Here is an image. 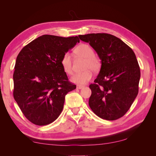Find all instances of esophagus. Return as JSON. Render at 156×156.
<instances>
[{
	"label": "esophagus",
	"instance_id": "esophagus-1",
	"mask_svg": "<svg viewBox=\"0 0 156 156\" xmlns=\"http://www.w3.org/2000/svg\"><path fill=\"white\" fill-rule=\"evenodd\" d=\"M77 89H82L84 88V86H82V85H79V84H78V85H77L76 87Z\"/></svg>",
	"mask_w": 156,
	"mask_h": 156
}]
</instances>
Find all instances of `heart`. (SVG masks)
Instances as JSON below:
<instances>
[{
	"mask_svg": "<svg viewBox=\"0 0 156 156\" xmlns=\"http://www.w3.org/2000/svg\"><path fill=\"white\" fill-rule=\"evenodd\" d=\"M74 52L77 56L85 58L83 67L85 70L73 75L71 77V81L74 83L84 84L92 79L93 76L92 71L96 73L100 71L101 66V60L94 55L93 49L87 44H82L78 45L75 49ZM60 63L66 73L68 75L73 73L72 56L69 53H66L63 55Z\"/></svg>",
	"mask_w": 156,
	"mask_h": 156,
	"instance_id": "1",
	"label": "heart"
}]
</instances>
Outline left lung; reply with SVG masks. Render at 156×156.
<instances>
[{"instance_id":"left-lung-1","label":"left lung","mask_w":156,"mask_h":156,"mask_svg":"<svg viewBox=\"0 0 156 156\" xmlns=\"http://www.w3.org/2000/svg\"><path fill=\"white\" fill-rule=\"evenodd\" d=\"M101 60V66L94 83L88 104L101 119L115 120L129 109L139 92L140 68L133 51L119 37L97 33L79 35Z\"/></svg>"}]
</instances>
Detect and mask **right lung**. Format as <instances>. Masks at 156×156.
<instances>
[{
	"mask_svg": "<svg viewBox=\"0 0 156 156\" xmlns=\"http://www.w3.org/2000/svg\"><path fill=\"white\" fill-rule=\"evenodd\" d=\"M77 36L43 35L23 48L17 56L13 98L23 115L34 124L45 126L60 115L65 96L76 88L68 81L60 61L79 43Z\"/></svg>",
	"mask_w": 156,
	"mask_h": 156,
	"instance_id": "right-lung-1",
	"label": "right lung"
}]
</instances>
